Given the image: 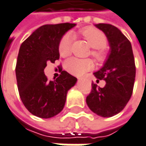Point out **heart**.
<instances>
[{
    "label": "heart",
    "mask_w": 146,
    "mask_h": 146,
    "mask_svg": "<svg viewBox=\"0 0 146 146\" xmlns=\"http://www.w3.org/2000/svg\"><path fill=\"white\" fill-rule=\"evenodd\" d=\"M81 34L87 40L88 44L93 47L91 52L92 56L99 62L105 58V52L103 47L107 44V37L105 34L100 30L88 27L81 31ZM73 36L71 33H66L62 36L58 44L59 54L65 58L70 55L72 52V43ZM94 64L90 59H82L78 58H71L65 62V69L73 75L82 76L87 71L93 68Z\"/></svg>",
    "instance_id": "b5f03b06"
}]
</instances>
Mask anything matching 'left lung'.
Here are the masks:
<instances>
[{
    "label": "left lung",
    "instance_id": "8db88e82",
    "mask_svg": "<svg viewBox=\"0 0 146 146\" xmlns=\"http://www.w3.org/2000/svg\"><path fill=\"white\" fill-rule=\"evenodd\" d=\"M95 27L105 34L110 51L104 66L94 73L97 82L103 79L106 84L100 88L92 84L86 103L93 112L108 118L122 111L132 95L135 78V58L131 43L120 30L105 23Z\"/></svg>",
    "mask_w": 146,
    "mask_h": 146
}]
</instances>
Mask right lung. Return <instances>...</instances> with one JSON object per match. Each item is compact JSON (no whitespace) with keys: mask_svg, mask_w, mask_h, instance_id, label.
Instances as JSON below:
<instances>
[{"mask_svg":"<svg viewBox=\"0 0 146 146\" xmlns=\"http://www.w3.org/2000/svg\"><path fill=\"white\" fill-rule=\"evenodd\" d=\"M75 26L68 22L42 26L21 45L16 66L17 87L24 106L36 117L49 119L59 113L68 91L77 83L66 71L54 81H48L44 73L47 62L59 59L61 38Z\"/></svg>","mask_w":146,"mask_h":146,"instance_id":"obj_1","label":"right lung"}]
</instances>
